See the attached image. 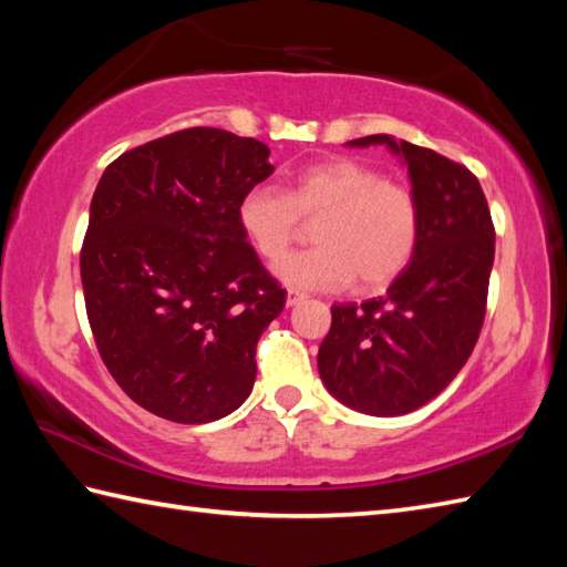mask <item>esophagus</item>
Segmentation results:
<instances>
[{
  "label": "esophagus",
  "instance_id": "obj_1",
  "mask_svg": "<svg viewBox=\"0 0 567 567\" xmlns=\"http://www.w3.org/2000/svg\"><path fill=\"white\" fill-rule=\"evenodd\" d=\"M305 295L302 292H297V290H287V307H297V305H302L305 302Z\"/></svg>",
  "mask_w": 567,
  "mask_h": 567
}]
</instances>
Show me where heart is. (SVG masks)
<instances>
[{
  "mask_svg": "<svg viewBox=\"0 0 567 567\" xmlns=\"http://www.w3.org/2000/svg\"><path fill=\"white\" fill-rule=\"evenodd\" d=\"M238 226L265 260H277L297 236L299 219H315V248L285 256L277 280L292 290H360L392 282L412 260L419 207L406 187L353 158H329L297 171L287 189L252 185L238 199Z\"/></svg>",
  "mask_w": 567,
  "mask_h": 567,
  "instance_id": "heart-1",
  "label": "heart"
}]
</instances>
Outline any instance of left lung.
Instances as JSON below:
<instances>
[{
	"instance_id": "8db88e82",
	"label": "left lung",
	"mask_w": 567,
	"mask_h": 567,
	"mask_svg": "<svg viewBox=\"0 0 567 567\" xmlns=\"http://www.w3.org/2000/svg\"><path fill=\"white\" fill-rule=\"evenodd\" d=\"M346 146H384L406 165L419 238L382 297L331 307L319 375L355 412L400 416L449 388L473 353L485 321L495 226L477 177L441 153L388 134Z\"/></svg>"
}]
</instances>
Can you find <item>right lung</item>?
Wrapping results in <instances>:
<instances>
[{"label":"right lung","mask_w":567,"mask_h":567,"mask_svg":"<svg viewBox=\"0 0 567 567\" xmlns=\"http://www.w3.org/2000/svg\"><path fill=\"white\" fill-rule=\"evenodd\" d=\"M270 148L185 128L106 167L80 275L106 370L138 406L209 424L248 400L256 346L287 292L238 226V199L272 175Z\"/></svg>","instance_id":"right-lung-1"}]
</instances>
